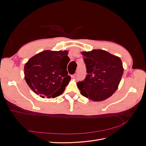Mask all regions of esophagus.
<instances>
[{
    "label": "esophagus",
    "instance_id": "esophagus-1",
    "mask_svg": "<svg viewBox=\"0 0 146 146\" xmlns=\"http://www.w3.org/2000/svg\"><path fill=\"white\" fill-rule=\"evenodd\" d=\"M76 74H73V75H72V76H71V77L73 78H76Z\"/></svg>",
    "mask_w": 146,
    "mask_h": 146
}]
</instances>
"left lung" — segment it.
I'll return each instance as SVG.
<instances>
[{"label": "left lung", "instance_id": "left-lung-1", "mask_svg": "<svg viewBox=\"0 0 146 146\" xmlns=\"http://www.w3.org/2000/svg\"><path fill=\"white\" fill-rule=\"evenodd\" d=\"M87 76L77 83L82 96L93 101L105 100L118 87L123 73L122 61L118 56L103 50L82 52Z\"/></svg>", "mask_w": 146, "mask_h": 146}]
</instances>
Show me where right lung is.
<instances>
[{
	"mask_svg": "<svg viewBox=\"0 0 146 146\" xmlns=\"http://www.w3.org/2000/svg\"><path fill=\"white\" fill-rule=\"evenodd\" d=\"M68 54L67 50H44L25 64V80L35 93L42 98H55L63 93L70 80Z\"/></svg>",
	"mask_w": 146,
	"mask_h": 146,
	"instance_id": "1",
	"label": "right lung"
}]
</instances>
